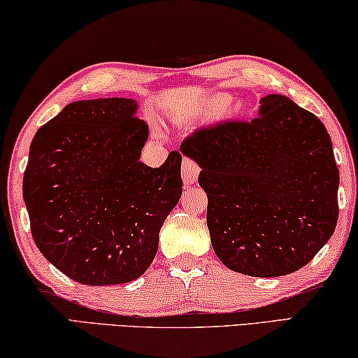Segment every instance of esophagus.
<instances>
[{
    "instance_id": "34e87169",
    "label": "esophagus",
    "mask_w": 358,
    "mask_h": 358,
    "mask_svg": "<svg viewBox=\"0 0 358 358\" xmlns=\"http://www.w3.org/2000/svg\"><path fill=\"white\" fill-rule=\"evenodd\" d=\"M200 174V166L196 165L192 158H184L182 162V180L185 185H192L198 179Z\"/></svg>"
}]
</instances>
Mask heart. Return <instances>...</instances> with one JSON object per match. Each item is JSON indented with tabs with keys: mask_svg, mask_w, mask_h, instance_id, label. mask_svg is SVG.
Returning a JSON list of instances; mask_svg holds the SVG:
<instances>
[{
	"mask_svg": "<svg viewBox=\"0 0 358 358\" xmlns=\"http://www.w3.org/2000/svg\"><path fill=\"white\" fill-rule=\"evenodd\" d=\"M208 108L214 109V115L225 119V117L238 115L243 110V103L236 101V99H230V95L225 93H219L209 98Z\"/></svg>",
	"mask_w": 358,
	"mask_h": 358,
	"instance_id": "1",
	"label": "heart"
}]
</instances>
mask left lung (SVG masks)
<instances>
[{"mask_svg": "<svg viewBox=\"0 0 358 358\" xmlns=\"http://www.w3.org/2000/svg\"><path fill=\"white\" fill-rule=\"evenodd\" d=\"M180 152L201 168L210 243L231 271L295 273L335 231L339 171L330 134L290 98L263 96L259 117L200 128Z\"/></svg>", "mask_w": 358, "mask_h": 358, "instance_id": "obj_1", "label": "left lung"}]
</instances>
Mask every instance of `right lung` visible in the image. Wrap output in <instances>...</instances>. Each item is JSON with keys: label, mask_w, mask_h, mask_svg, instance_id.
<instances>
[{"label": "right lung", "mask_w": 358, "mask_h": 358, "mask_svg": "<svg viewBox=\"0 0 358 358\" xmlns=\"http://www.w3.org/2000/svg\"><path fill=\"white\" fill-rule=\"evenodd\" d=\"M130 98L74 101L34 134L23 200L38 249L84 285L138 279L182 195V155L139 162L149 127Z\"/></svg>", "instance_id": "right-lung-1"}]
</instances>
